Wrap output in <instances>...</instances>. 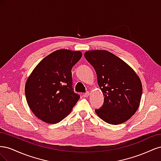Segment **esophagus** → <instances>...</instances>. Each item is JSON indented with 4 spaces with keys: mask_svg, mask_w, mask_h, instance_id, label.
<instances>
[{
    "mask_svg": "<svg viewBox=\"0 0 161 161\" xmlns=\"http://www.w3.org/2000/svg\"><path fill=\"white\" fill-rule=\"evenodd\" d=\"M89 92H85V93H84L83 94V97H89Z\"/></svg>",
    "mask_w": 161,
    "mask_h": 161,
    "instance_id": "1",
    "label": "esophagus"
}]
</instances>
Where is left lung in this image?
I'll list each match as a JSON object with an SVG mask.
<instances>
[{
  "instance_id": "1",
  "label": "left lung",
  "mask_w": 161,
  "mask_h": 161,
  "mask_svg": "<svg viewBox=\"0 0 161 161\" xmlns=\"http://www.w3.org/2000/svg\"><path fill=\"white\" fill-rule=\"evenodd\" d=\"M85 57L94 68L104 97L97 115L112 125L124 123L137 111L142 93L140 78L118 56L106 50H91Z\"/></svg>"
}]
</instances>
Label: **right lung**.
Returning <instances> with one entry per match:
<instances>
[{"instance_id":"add662e5","label":"right lung","mask_w":161,"mask_h":161,"mask_svg":"<svg viewBox=\"0 0 161 161\" xmlns=\"http://www.w3.org/2000/svg\"><path fill=\"white\" fill-rule=\"evenodd\" d=\"M82 57L79 51L58 50L45 57L28 77L25 93L37 118L47 124L69 115L80 95L72 88L71 70Z\"/></svg>"}]
</instances>
